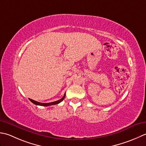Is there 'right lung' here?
Returning a JSON list of instances; mask_svg holds the SVG:
<instances>
[{"label":"right lung","mask_w":146,"mask_h":146,"mask_svg":"<svg viewBox=\"0 0 146 146\" xmlns=\"http://www.w3.org/2000/svg\"><path fill=\"white\" fill-rule=\"evenodd\" d=\"M65 94H64V96H63V98H62L60 100H59L58 101H56V102H51V103H40V102H36V101L33 100H31L30 98H29V100L31 101V102L34 103L35 105H40V106H50V105H57V104L60 103L62 101H63L64 99L65 98Z\"/></svg>","instance_id":"obj_1"}]
</instances>
